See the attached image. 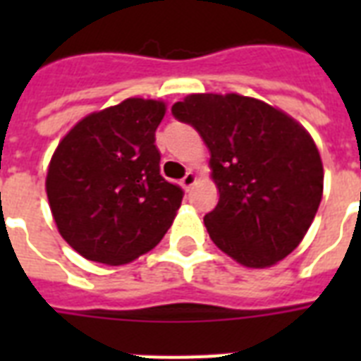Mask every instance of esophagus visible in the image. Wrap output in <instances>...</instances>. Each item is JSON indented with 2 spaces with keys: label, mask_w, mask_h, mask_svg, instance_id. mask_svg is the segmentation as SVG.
I'll list each match as a JSON object with an SVG mask.
<instances>
[{
  "label": "esophagus",
  "mask_w": 361,
  "mask_h": 361,
  "mask_svg": "<svg viewBox=\"0 0 361 361\" xmlns=\"http://www.w3.org/2000/svg\"><path fill=\"white\" fill-rule=\"evenodd\" d=\"M195 181H197V176H195L192 170H189V172L181 178V187H183V189H191V185Z\"/></svg>",
  "instance_id": "obj_1"
}]
</instances>
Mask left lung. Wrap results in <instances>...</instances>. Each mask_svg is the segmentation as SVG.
<instances>
[{
	"instance_id": "1",
	"label": "left lung",
	"mask_w": 361,
	"mask_h": 361,
	"mask_svg": "<svg viewBox=\"0 0 361 361\" xmlns=\"http://www.w3.org/2000/svg\"><path fill=\"white\" fill-rule=\"evenodd\" d=\"M209 149L219 202L209 238L247 268L290 255L313 223L324 170L313 138L285 112L236 93H195L172 106Z\"/></svg>"
}]
</instances>
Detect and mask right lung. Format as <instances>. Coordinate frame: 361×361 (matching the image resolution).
<instances>
[{"label":"right lung","mask_w":361,"mask_h":361,"mask_svg":"<svg viewBox=\"0 0 361 361\" xmlns=\"http://www.w3.org/2000/svg\"><path fill=\"white\" fill-rule=\"evenodd\" d=\"M164 103L125 99L86 116L54 152L47 195L59 234L93 262L120 266L157 245L183 191L161 176Z\"/></svg>","instance_id":"obj_1"}]
</instances>
